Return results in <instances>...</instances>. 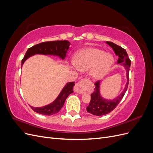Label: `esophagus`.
<instances>
[{
    "label": "esophagus",
    "instance_id": "34e87169",
    "mask_svg": "<svg viewBox=\"0 0 153 153\" xmlns=\"http://www.w3.org/2000/svg\"><path fill=\"white\" fill-rule=\"evenodd\" d=\"M87 84L88 80L82 79L75 84V87H74V91L79 94L84 93L87 90Z\"/></svg>",
    "mask_w": 153,
    "mask_h": 153
}]
</instances>
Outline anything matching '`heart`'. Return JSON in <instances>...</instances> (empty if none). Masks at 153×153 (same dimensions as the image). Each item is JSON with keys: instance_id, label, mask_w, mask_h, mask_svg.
<instances>
[{"instance_id": "1", "label": "heart", "mask_w": 153, "mask_h": 153, "mask_svg": "<svg viewBox=\"0 0 153 153\" xmlns=\"http://www.w3.org/2000/svg\"><path fill=\"white\" fill-rule=\"evenodd\" d=\"M114 63L112 55L104 51L87 48L78 52L74 59V65L81 71L90 69V75L95 80H100L107 74Z\"/></svg>"}]
</instances>
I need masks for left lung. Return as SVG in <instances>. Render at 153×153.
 <instances>
[{
    "label": "left lung",
    "mask_w": 153,
    "mask_h": 153,
    "mask_svg": "<svg viewBox=\"0 0 153 153\" xmlns=\"http://www.w3.org/2000/svg\"><path fill=\"white\" fill-rule=\"evenodd\" d=\"M106 43L108 44L113 49L115 53L119 57L117 64H121L126 69L127 82L121 93L112 100L103 98L100 94V81L95 83L94 85L96 87L94 91L91 95V101L89 106L87 107V111L92 115H98V116L104 115L112 112L114 108H116L117 105L123 99L128 89L129 83V71L131 65V61L128 57L126 50L123 48L121 47H119L116 44L110 42V41H106Z\"/></svg>",
    "instance_id": "left-lung-1"
}]
</instances>
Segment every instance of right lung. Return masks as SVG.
Segmentation results:
<instances>
[{
    "instance_id": "add662e5",
    "label": "right lung",
    "mask_w": 153,
    "mask_h": 153,
    "mask_svg": "<svg viewBox=\"0 0 153 153\" xmlns=\"http://www.w3.org/2000/svg\"><path fill=\"white\" fill-rule=\"evenodd\" d=\"M70 43L67 40L54 41L43 42L36 45L27 50L25 56L22 61V67L26 60L35 54L56 55L61 59H64L66 56L67 51L69 48ZM75 82H68L64 87L57 98L52 103L42 107H33L30 106L34 112L45 115H51L58 113L63 106L68 96L73 92Z\"/></svg>"
}]
</instances>
